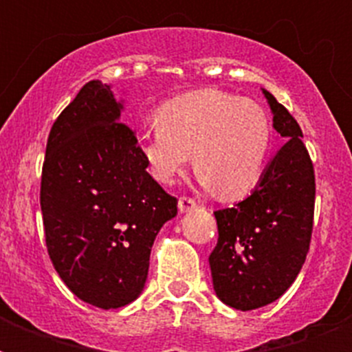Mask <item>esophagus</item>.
Segmentation results:
<instances>
[{
    "label": "esophagus",
    "mask_w": 352,
    "mask_h": 352,
    "mask_svg": "<svg viewBox=\"0 0 352 352\" xmlns=\"http://www.w3.org/2000/svg\"><path fill=\"white\" fill-rule=\"evenodd\" d=\"M197 208V203L190 197H181L179 199V212L181 214H186V212H192V210Z\"/></svg>",
    "instance_id": "34e87169"
}]
</instances>
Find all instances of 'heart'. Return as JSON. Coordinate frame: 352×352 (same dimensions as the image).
I'll return each instance as SVG.
<instances>
[{
	"label": "heart",
	"instance_id": "obj_1",
	"mask_svg": "<svg viewBox=\"0 0 352 352\" xmlns=\"http://www.w3.org/2000/svg\"><path fill=\"white\" fill-rule=\"evenodd\" d=\"M138 148L155 181L170 184L190 162L199 182L234 203L259 184L272 151L274 126L265 107L221 89H197L164 102Z\"/></svg>",
	"mask_w": 352,
	"mask_h": 352
}]
</instances>
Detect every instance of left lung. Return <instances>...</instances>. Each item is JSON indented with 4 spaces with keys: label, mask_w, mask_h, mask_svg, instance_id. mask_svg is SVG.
Wrapping results in <instances>:
<instances>
[{
    "label": "left lung",
    "mask_w": 352,
    "mask_h": 352,
    "mask_svg": "<svg viewBox=\"0 0 352 352\" xmlns=\"http://www.w3.org/2000/svg\"><path fill=\"white\" fill-rule=\"evenodd\" d=\"M263 95L285 144L245 201L214 212L219 239L208 257L215 294L237 311L268 305L294 283L314 219V168L300 124L268 91Z\"/></svg>",
    "instance_id": "obj_1"
}]
</instances>
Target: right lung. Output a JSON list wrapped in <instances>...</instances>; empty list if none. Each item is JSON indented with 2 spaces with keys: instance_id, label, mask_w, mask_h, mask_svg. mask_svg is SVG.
I'll use <instances>...</instances> for the list:
<instances>
[{
  "instance_id": "add662e5",
  "label": "right lung",
  "mask_w": 352,
  "mask_h": 352,
  "mask_svg": "<svg viewBox=\"0 0 352 352\" xmlns=\"http://www.w3.org/2000/svg\"><path fill=\"white\" fill-rule=\"evenodd\" d=\"M111 85L91 80L47 138L40 204L47 252L80 300L118 309L140 296L177 199L149 175Z\"/></svg>"
}]
</instances>
